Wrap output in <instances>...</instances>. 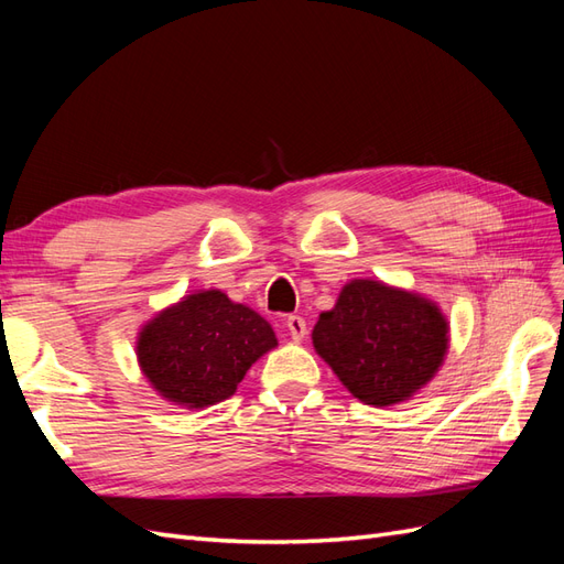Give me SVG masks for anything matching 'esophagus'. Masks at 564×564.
Instances as JSON below:
<instances>
[{
	"label": "esophagus",
	"mask_w": 564,
	"mask_h": 564,
	"mask_svg": "<svg viewBox=\"0 0 564 564\" xmlns=\"http://www.w3.org/2000/svg\"><path fill=\"white\" fill-rule=\"evenodd\" d=\"M286 329H289V336H292L296 344L305 338V334H308V327H305V319L299 317V315L286 317Z\"/></svg>",
	"instance_id": "1"
}]
</instances>
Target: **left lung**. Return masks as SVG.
I'll return each instance as SVG.
<instances>
[{"instance_id": "1", "label": "left lung", "mask_w": 564, "mask_h": 564, "mask_svg": "<svg viewBox=\"0 0 564 564\" xmlns=\"http://www.w3.org/2000/svg\"><path fill=\"white\" fill-rule=\"evenodd\" d=\"M313 348L371 406L412 400L445 365L449 322L437 301L381 280H350L313 327Z\"/></svg>"}]
</instances>
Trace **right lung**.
<instances>
[{"mask_svg": "<svg viewBox=\"0 0 564 564\" xmlns=\"http://www.w3.org/2000/svg\"><path fill=\"white\" fill-rule=\"evenodd\" d=\"M278 348L270 322L220 289H197L158 311L135 336V362L162 400L207 409L235 395L247 371Z\"/></svg>", "mask_w": 564, "mask_h": 564, "instance_id": "obj_1", "label": "right lung"}]
</instances>
